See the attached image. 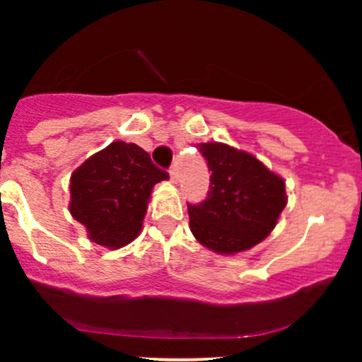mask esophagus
<instances>
[{"label": "esophagus", "instance_id": "obj_1", "mask_svg": "<svg viewBox=\"0 0 362 362\" xmlns=\"http://www.w3.org/2000/svg\"><path fill=\"white\" fill-rule=\"evenodd\" d=\"M170 178H172L173 184H177V182H178V170H177V167L170 168Z\"/></svg>", "mask_w": 362, "mask_h": 362}]
</instances>
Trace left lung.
Instances as JSON below:
<instances>
[{
  "instance_id": "left-lung-1",
  "label": "left lung",
  "mask_w": 362,
  "mask_h": 362,
  "mask_svg": "<svg viewBox=\"0 0 362 362\" xmlns=\"http://www.w3.org/2000/svg\"><path fill=\"white\" fill-rule=\"evenodd\" d=\"M211 170L207 197L187 204L190 231L216 253L233 255L267 238L286 207L284 180L250 153L223 143L197 146Z\"/></svg>"
}]
</instances>
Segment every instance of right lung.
I'll return each instance as SVG.
<instances>
[{"label": "right lung", "mask_w": 362, "mask_h": 362, "mask_svg": "<svg viewBox=\"0 0 362 362\" xmlns=\"http://www.w3.org/2000/svg\"><path fill=\"white\" fill-rule=\"evenodd\" d=\"M167 178L143 148L115 141L73 172L69 211L91 242L120 248L139 235L153 187Z\"/></svg>", "instance_id": "add662e5"}]
</instances>
